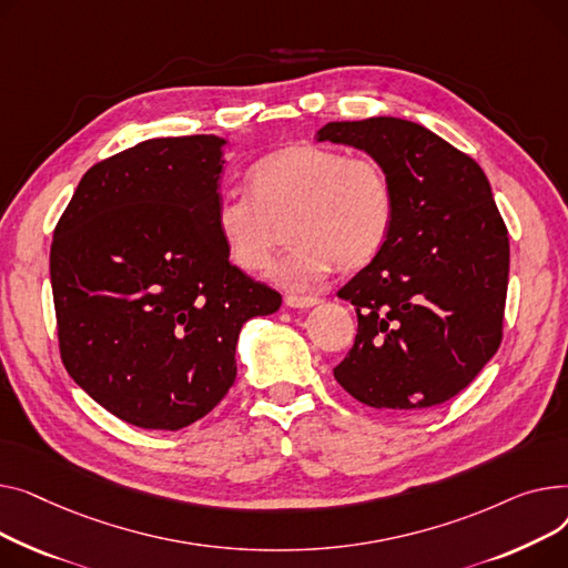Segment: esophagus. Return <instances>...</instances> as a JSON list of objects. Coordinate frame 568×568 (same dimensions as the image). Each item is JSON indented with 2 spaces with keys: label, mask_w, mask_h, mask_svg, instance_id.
I'll list each match as a JSON object with an SVG mask.
<instances>
[{
  "label": "esophagus",
  "mask_w": 568,
  "mask_h": 568,
  "mask_svg": "<svg viewBox=\"0 0 568 568\" xmlns=\"http://www.w3.org/2000/svg\"><path fill=\"white\" fill-rule=\"evenodd\" d=\"M284 303L291 310H310V307L321 305V297H314V295H286Z\"/></svg>",
  "instance_id": "34e87169"
}]
</instances>
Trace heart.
Wrapping results in <instances>:
<instances>
[{
	"label": "heart",
	"mask_w": 568,
	"mask_h": 568,
	"mask_svg": "<svg viewBox=\"0 0 568 568\" xmlns=\"http://www.w3.org/2000/svg\"><path fill=\"white\" fill-rule=\"evenodd\" d=\"M252 194L222 196L213 224L224 252L241 271L265 268L288 220L295 243L271 268L284 288H307L332 265L362 271L383 250L394 215V194L383 166L316 144H291L250 172Z\"/></svg>",
	"instance_id": "heart-1"
}]
</instances>
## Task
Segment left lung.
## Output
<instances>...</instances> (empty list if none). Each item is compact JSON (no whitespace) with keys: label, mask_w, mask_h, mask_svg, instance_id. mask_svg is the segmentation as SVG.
Segmentation results:
<instances>
[{"label":"left lung","mask_w":568,"mask_h":568,"mask_svg":"<svg viewBox=\"0 0 568 568\" xmlns=\"http://www.w3.org/2000/svg\"><path fill=\"white\" fill-rule=\"evenodd\" d=\"M316 142L376 160L394 215L378 256L342 291L357 312L337 383L364 406L419 413L468 387L503 339L509 236L481 166L428 128L329 121Z\"/></svg>","instance_id":"left-lung-1"}]
</instances>
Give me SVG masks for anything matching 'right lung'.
Here are the masks:
<instances>
[{
  "label": "right lung",
  "mask_w": 568,
  "mask_h": 568,
  "mask_svg": "<svg viewBox=\"0 0 568 568\" xmlns=\"http://www.w3.org/2000/svg\"><path fill=\"white\" fill-rule=\"evenodd\" d=\"M224 138H155L93 164L50 280L65 372L119 419L179 430L236 381L243 325L282 295L229 263L213 213Z\"/></svg>",
  "instance_id": "add662e5"
}]
</instances>
